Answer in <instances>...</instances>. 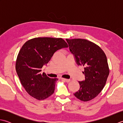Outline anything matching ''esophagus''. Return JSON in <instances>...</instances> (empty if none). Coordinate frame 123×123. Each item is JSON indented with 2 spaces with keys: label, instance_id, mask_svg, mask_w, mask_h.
<instances>
[{
  "label": "esophagus",
  "instance_id": "esophagus-1",
  "mask_svg": "<svg viewBox=\"0 0 123 123\" xmlns=\"http://www.w3.org/2000/svg\"><path fill=\"white\" fill-rule=\"evenodd\" d=\"M61 79L64 81L66 82H69L70 81V79H65V78H61Z\"/></svg>",
  "mask_w": 123,
  "mask_h": 123
}]
</instances>
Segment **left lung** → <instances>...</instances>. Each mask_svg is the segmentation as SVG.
<instances>
[{
    "instance_id": "1",
    "label": "left lung",
    "mask_w": 123,
    "mask_h": 123,
    "mask_svg": "<svg viewBox=\"0 0 123 123\" xmlns=\"http://www.w3.org/2000/svg\"><path fill=\"white\" fill-rule=\"evenodd\" d=\"M78 66L85 67V79L79 81L80 88L74 95L83 101L95 98L103 90L109 74L106 55L93 42L85 39H66Z\"/></svg>"
}]
</instances>
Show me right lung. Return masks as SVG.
<instances>
[{
	"label": "right lung",
	"instance_id": "right-lung-1",
	"mask_svg": "<svg viewBox=\"0 0 123 123\" xmlns=\"http://www.w3.org/2000/svg\"><path fill=\"white\" fill-rule=\"evenodd\" d=\"M61 38L37 37L27 41L22 47L16 62V70L27 92L38 100H43L54 92L57 78H50L41 69L56 51L68 48Z\"/></svg>",
	"mask_w": 123,
	"mask_h": 123
}]
</instances>
